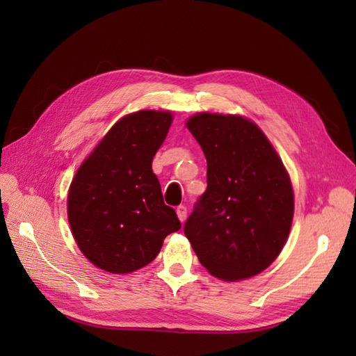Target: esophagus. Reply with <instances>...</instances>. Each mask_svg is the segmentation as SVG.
<instances>
[{
	"label": "esophagus",
	"mask_w": 356,
	"mask_h": 356,
	"mask_svg": "<svg viewBox=\"0 0 356 356\" xmlns=\"http://www.w3.org/2000/svg\"><path fill=\"white\" fill-rule=\"evenodd\" d=\"M176 213H177V217H179V220L184 223V222L186 220V207H185V205H180V207H177V209H176Z\"/></svg>",
	"instance_id": "34e87169"
}]
</instances>
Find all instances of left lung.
<instances>
[{
    "label": "left lung",
    "mask_w": 356,
    "mask_h": 356,
    "mask_svg": "<svg viewBox=\"0 0 356 356\" xmlns=\"http://www.w3.org/2000/svg\"><path fill=\"white\" fill-rule=\"evenodd\" d=\"M207 157V191L184 226L209 274L236 282L260 274L289 236L293 191L266 136L241 116L197 113L186 122Z\"/></svg>",
    "instance_id": "8db88e82"
}]
</instances>
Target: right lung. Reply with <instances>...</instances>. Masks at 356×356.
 I'll return each instance as SVG.
<instances>
[{"mask_svg": "<svg viewBox=\"0 0 356 356\" xmlns=\"http://www.w3.org/2000/svg\"><path fill=\"white\" fill-rule=\"evenodd\" d=\"M172 122L170 111L140 110L110 128L69 190L74 240L95 266L128 274L153 261L165 237L180 229L151 168Z\"/></svg>", "mask_w": 356, "mask_h": 356, "instance_id": "obj_1", "label": "right lung"}]
</instances>
